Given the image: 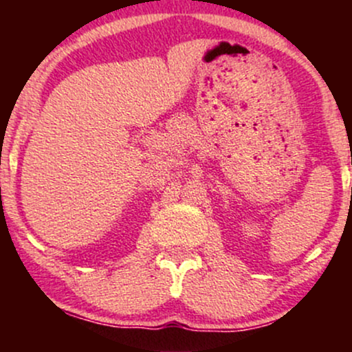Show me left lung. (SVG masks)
<instances>
[{"label":"left lung","mask_w":352,"mask_h":352,"mask_svg":"<svg viewBox=\"0 0 352 352\" xmlns=\"http://www.w3.org/2000/svg\"><path fill=\"white\" fill-rule=\"evenodd\" d=\"M351 193H352V190H351Z\"/></svg>","instance_id":"1"}]
</instances>
